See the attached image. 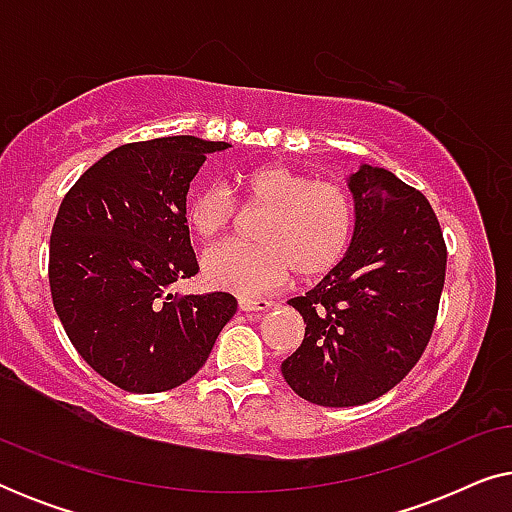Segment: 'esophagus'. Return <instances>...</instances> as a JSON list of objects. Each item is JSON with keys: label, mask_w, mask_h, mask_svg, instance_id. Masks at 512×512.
<instances>
[{"label": "esophagus", "mask_w": 512, "mask_h": 512, "mask_svg": "<svg viewBox=\"0 0 512 512\" xmlns=\"http://www.w3.org/2000/svg\"><path fill=\"white\" fill-rule=\"evenodd\" d=\"M240 310L242 312H268L275 307V303H270V300H251V298H240Z\"/></svg>", "instance_id": "obj_1"}]
</instances>
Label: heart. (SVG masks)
Listing matches in <instances>:
<instances>
[{"label": "heart", "mask_w": 512, "mask_h": 512, "mask_svg": "<svg viewBox=\"0 0 512 512\" xmlns=\"http://www.w3.org/2000/svg\"><path fill=\"white\" fill-rule=\"evenodd\" d=\"M242 205L265 209L258 244L223 242L202 256V277L212 289L256 298L282 289L296 275L324 277L338 268L356 230V205L347 186L314 179L282 163L251 167L235 179ZM237 219V202L223 184L195 188L186 221L200 240H214Z\"/></svg>", "instance_id": "obj_1"}]
</instances>
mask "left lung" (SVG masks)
Listing matches in <instances>:
<instances>
[{
    "instance_id": "8db88e82",
    "label": "left lung",
    "mask_w": 512,
    "mask_h": 512,
    "mask_svg": "<svg viewBox=\"0 0 512 512\" xmlns=\"http://www.w3.org/2000/svg\"><path fill=\"white\" fill-rule=\"evenodd\" d=\"M356 230L349 251L289 305L305 338L282 363L289 387L324 408H352L394 389L429 345L447 247L429 200L384 167L349 177Z\"/></svg>"
}]
</instances>
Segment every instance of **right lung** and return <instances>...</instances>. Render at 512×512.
I'll use <instances>...</instances> for the list:
<instances>
[{
  "label": "right lung",
  "instance_id": "1",
  "mask_svg": "<svg viewBox=\"0 0 512 512\" xmlns=\"http://www.w3.org/2000/svg\"><path fill=\"white\" fill-rule=\"evenodd\" d=\"M228 146L191 135L118 146L81 174L55 216L48 256L55 312L81 359L132 394L191 380L237 310L223 291H170L200 270L188 235V186L207 153Z\"/></svg>",
  "mask_w": 512,
  "mask_h": 512
}]
</instances>
